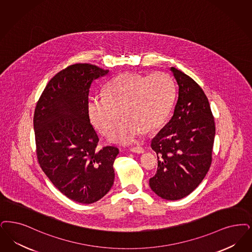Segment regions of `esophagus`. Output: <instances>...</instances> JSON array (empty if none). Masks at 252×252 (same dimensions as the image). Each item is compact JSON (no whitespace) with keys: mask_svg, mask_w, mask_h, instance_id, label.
I'll return each instance as SVG.
<instances>
[{"mask_svg":"<svg viewBox=\"0 0 252 252\" xmlns=\"http://www.w3.org/2000/svg\"><path fill=\"white\" fill-rule=\"evenodd\" d=\"M130 151L133 153H137V154H141L144 152V148L141 146V145H137L135 147H131Z\"/></svg>","mask_w":252,"mask_h":252,"instance_id":"34e87169","label":"esophagus"}]
</instances>
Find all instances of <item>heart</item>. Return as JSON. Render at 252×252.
Segmentation results:
<instances>
[{"label":"heart","mask_w":252,"mask_h":252,"mask_svg":"<svg viewBox=\"0 0 252 252\" xmlns=\"http://www.w3.org/2000/svg\"><path fill=\"white\" fill-rule=\"evenodd\" d=\"M175 97V85L166 73L142 76L123 73L105 87V96H92L87 113L92 125L102 135L112 131L111 141L127 144L141 131L151 132L167 120Z\"/></svg>","instance_id":"obj_1"}]
</instances>
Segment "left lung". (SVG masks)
Here are the masks:
<instances>
[{
	"instance_id": "left-lung-1",
	"label": "left lung",
	"mask_w": 252,
	"mask_h": 252,
	"mask_svg": "<svg viewBox=\"0 0 252 252\" xmlns=\"http://www.w3.org/2000/svg\"><path fill=\"white\" fill-rule=\"evenodd\" d=\"M171 70L178 84V99L171 120L152 140L158 162L149 185L162 199L176 201L190 194L209 171L216 126L200 85L175 67Z\"/></svg>"
}]
</instances>
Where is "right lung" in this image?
<instances>
[{"label":"right lung","instance_id":"1","mask_svg":"<svg viewBox=\"0 0 252 252\" xmlns=\"http://www.w3.org/2000/svg\"><path fill=\"white\" fill-rule=\"evenodd\" d=\"M109 70L76 63L46 85L33 114L35 151L41 169L63 195L81 203L103 198L113 185L115 146L97 149L87 113L91 84Z\"/></svg>","mask_w":252,"mask_h":252}]
</instances>
